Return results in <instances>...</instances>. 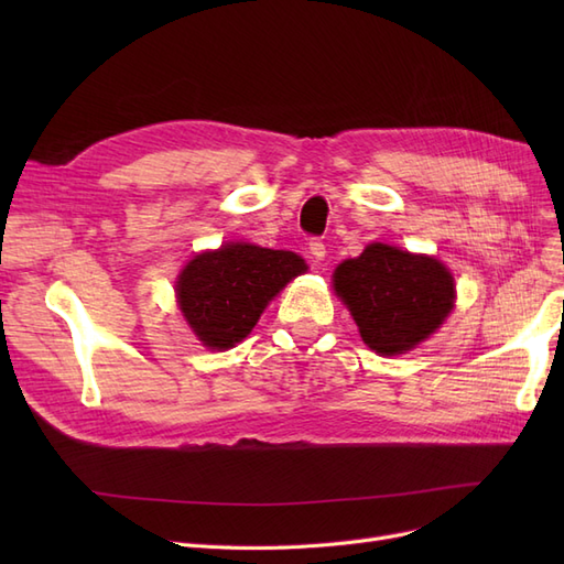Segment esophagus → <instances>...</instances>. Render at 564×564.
<instances>
[{
	"label": "esophagus",
	"instance_id": "34e87169",
	"mask_svg": "<svg viewBox=\"0 0 564 564\" xmlns=\"http://www.w3.org/2000/svg\"><path fill=\"white\" fill-rule=\"evenodd\" d=\"M308 251H311V256L315 259V263H319V261H324V253H327V247H324V242L319 240V237H313V240L308 242Z\"/></svg>",
	"mask_w": 564,
	"mask_h": 564
}]
</instances>
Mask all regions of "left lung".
Masks as SVG:
<instances>
[{"label": "left lung", "mask_w": 564, "mask_h": 564, "mask_svg": "<svg viewBox=\"0 0 564 564\" xmlns=\"http://www.w3.org/2000/svg\"><path fill=\"white\" fill-rule=\"evenodd\" d=\"M334 289L350 308L365 344L381 355L412 350L454 305V280L445 265L381 242L340 263Z\"/></svg>", "instance_id": "obj_1"}]
</instances>
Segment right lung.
I'll use <instances>...</instances> for the list:
<instances>
[{"label":"right lung","mask_w":564,"mask_h":564,"mask_svg":"<svg viewBox=\"0 0 564 564\" xmlns=\"http://www.w3.org/2000/svg\"><path fill=\"white\" fill-rule=\"evenodd\" d=\"M305 270L294 251L237 242L195 256L181 272L176 294L202 344L224 350L240 344L268 301Z\"/></svg>","instance_id":"obj_1"}]
</instances>
